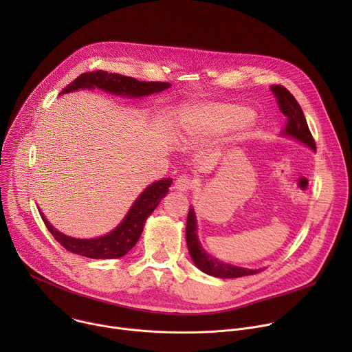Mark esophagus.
<instances>
[{
  "label": "esophagus",
  "instance_id": "obj_1",
  "mask_svg": "<svg viewBox=\"0 0 352 352\" xmlns=\"http://www.w3.org/2000/svg\"><path fill=\"white\" fill-rule=\"evenodd\" d=\"M192 188V181L189 177L186 175H181L175 179V184H174V189L179 190V192H186Z\"/></svg>",
  "mask_w": 352,
  "mask_h": 352
}]
</instances>
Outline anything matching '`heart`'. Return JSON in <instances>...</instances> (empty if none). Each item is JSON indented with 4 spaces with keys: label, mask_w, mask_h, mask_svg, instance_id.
Segmentation results:
<instances>
[{
    "label": "heart",
    "mask_w": 352,
    "mask_h": 352,
    "mask_svg": "<svg viewBox=\"0 0 352 352\" xmlns=\"http://www.w3.org/2000/svg\"><path fill=\"white\" fill-rule=\"evenodd\" d=\"M181 126L193 139L206 140L227 131L234 142L245 140L255 125V117L236 104L202 103L182 110Z\"/></svg>",
    "instance_id": "heart-1"
}]
</instances>
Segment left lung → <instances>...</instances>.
Returning a JSON list of instances; mask_svg holds the SVG:
<instances>
[{
  "instance_id": "obj_1",
  "label": "left lung",
  "mask_w": 352,
  "mask_h": 352,
  "mask_svg": "<svg viewBox=\"0 0 352 352\" xmlns=\"http://www.w3.org/2000/svg\"><path fill=\"white\" fill-rule=\"evenodd\" d=\"M270 90L276 96L280 111L287 117V122L281 135L296 139L298 142L307 144L308 147H311L316 152V144L308 128L304 111L298 104L295 97L284 86H280V85H273ZM185 231H186L185 235H186V245H188L189 255L193 263L196 265V267L199 270H202L204 273L213 277H219V278H236V277L256 274L263 270V269H246V267L234 266L230 263H224L213 258L212 255H209L197 238V223H196V216L192 206L189 208Z\"/></svg>"
}]
</instances>
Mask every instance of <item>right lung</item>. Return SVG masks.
<instances>
[{
    "mask_svg": "<svg viewBox=\"0 0 352 352\" xmlns=\"http://www.w3.org/2000/svg\"><path fill=\"white\" fill-rule=\"evenodd\" d=\"M171 83L167 82H140L135 78L120 74H109L107 71H93L79 75L61 93H71L80 89H100L116 96L131 98H140L153 93H160L168 89ZM173 179L164 178L148 185L133 202L124 220L109 234L80 239L68 236L56 230L40 212V216L52 235L72 254L90 259H117L126 255L138 242L147 217L159 206L162 199L167 195Z\"/></svg>",
    "mask_w": 352,
    "mask_h": 352,
    "instance_id": "right-lung-1",
    "label": "right lung"
}]
</instances>
